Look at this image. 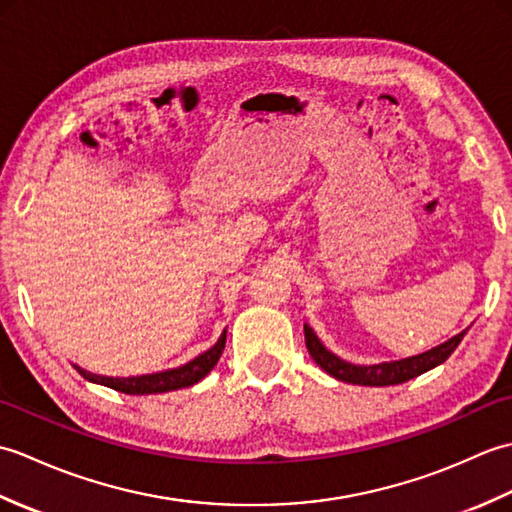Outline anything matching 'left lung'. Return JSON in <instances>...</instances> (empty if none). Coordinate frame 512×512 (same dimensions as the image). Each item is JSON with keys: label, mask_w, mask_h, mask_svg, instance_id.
Returning <instances> with one entry per match:
<instances>
[{"label": "left lung", "mask_w": 512, "mask_h": 512, "mask_svg": "<svg viewBox=\"0 0 512 512\" xmlns=\"http://www.w3.org/2000/svg\"><path fill=\"white\" fill-rule=\"evenodd\" d=\"M303 332H306L308 352L314 358V363H317L323 372H328L336 380H343V383L365 385V387H387V385L407 383V380L442 365L453 354L455 347L460 345V341L464 339V334L469 332V328L462 330L460 334L451 336L449 341L431 347V350L422 352V354L400 358V361L376 363V365H354V363L343 361V358L332 354L328 347L319 341V336L314 334V330L308 323H303Z\"/></svg>", "instance_id": "1"}]
</instances>
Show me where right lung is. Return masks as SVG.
I'll list each match as a JSON object with an SVG mask.
<instances>
[{
	"mask_svg": "<svg viewBox=\"0 0 512 512\" xmlns=\"http://www.w3.org/2000/svg\"><path fill=\"white\" fill-rule=\"evenodd\" d=\"M226 345V330L220 334V339L206 350L204 354L195 356L193 361L184 363L180 367L165 369V372H156V374H143V376H127V378H114V376H101V374H92L88 369H81L79 365H74L76 372H79L85 380L96 385H105L116 391H123V394H132V396H145V394H165V391L173 389H182V387H191L195 383L211 372V369L220 361V356L224 352Z\"/></svg>",
	"mask_w": 512,
	"mask_h": 512,
	"instance_id": "1",
	"label": "right lung"
}]
</instances>
